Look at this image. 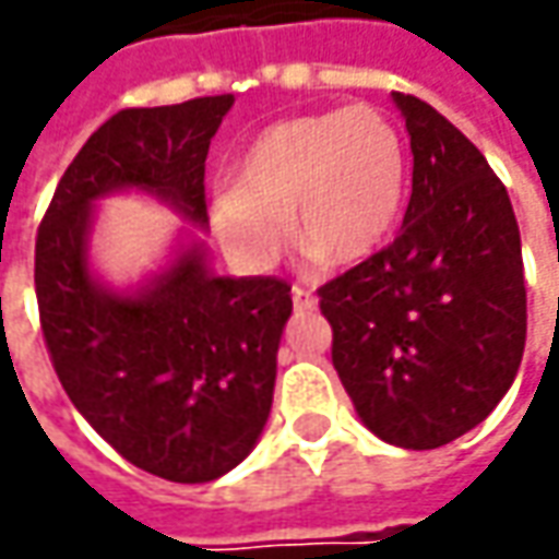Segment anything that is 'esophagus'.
<instances>
[{
  "instance_id": "esophagus-1",
  "label": "esophagus",
  "mask_w": 559,
  "mask_h": 559,
  "mask_svg": "<svg viewBox=\"0 0 559 559\" xmlns=\"http://www.w3.org/2000/svg\"><path fill=\"white\" fill-rule=\"evenodd\" d=\"M292 305H295V311L298 313L313 311V308H317V295L308 289H301V286H295V289H292Z\"/></svg>"
}]
</instances>
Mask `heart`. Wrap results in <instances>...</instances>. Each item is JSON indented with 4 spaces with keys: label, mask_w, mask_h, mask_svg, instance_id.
<instances>
[{
    "label": "heart",
    "mask_w": 559,
    "mask_h": 559,
    "mask_svg": "<svg viewBox=\"0 0 559 559\" xmlns=\"http://www.w3.org/2000/svg\"><path fill=\"white\" fill-rule=\"evenodd\" d=\"M411 186L407 142L373 105L280 120L258 133L224 192L214 233L233 261L267 270L292 239L323 264H360L395 233Z\"/></svg>",
    "instance_id": "1"
}]
</instances>
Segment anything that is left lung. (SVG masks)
Wrapping results in <instances>:
<instances>
[{
    "instance_id": "left-lung-1",
    "label": "left lung",
    "mask_w": 559,
    "mask_h": 559,
    "mask_svg": "<svg viewBox=\"0 0 559 559\" xmlns=\"http://www.w3.org/2000/svg\"><path fill=\"white\" fill-rule=\"evenodd\" d=\"M414 152L395 242L320 289L333 367L364 426L429 451L479 426L526 348L520 226L504 183L448 118L392 93Z\"/></svg>"
}]
</instances>
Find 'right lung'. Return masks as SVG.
Returning a JSON list of instances; mask_svg holds the SVG:
<instances>
[{
  "label": "right lung",
  "instance_id": "right-lung-1",
  "mask_svg": "<svg viewBox=\"0 0 559 559\" xmlns=\"http://www.w3.org/2000/svg\"><path fill=\"white\" fill-rule=\"evenodd\" d=\"M233 96L127 108L76 152L36 233V305L74 407L120 457L170 483H211L258 444L273 404L292 286L217 276L199 239L140 289L90 267L93 204L136 189L204 229V158Z\"/></svg>",
  "mask_w": 559,
  "mask_h": 559
}]
</instances>
